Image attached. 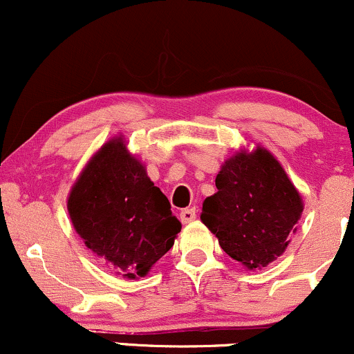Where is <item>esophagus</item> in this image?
<instances>
[{
  "mask_svg": "<svg viewBox=\"0 0 354 354\" xmlns=\"http://www.w3.org/2000/svg\"><path fill=\"white\" fill-rule=\"evenodd\" d=\"M180 219L183 224H189L196 219V209L194 207H188V209H183L180 212Z\"/></svg>",
  "mask_w": 354,
  "mask_h": 354,
  "instance_id": "esophagus-1",
  "label": "esophagus"
}]
</instances>
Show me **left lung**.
Wrapping results in <instances>:
<instances>
[{"label": "left lung", "mask_w": 354, "mask_h": 354, "mask_svg": "<svg viewBox=\"0 0 354 354\" xmlns=\"http://www.w3.org/2000/svg\"><path fill=\"white\" fill-rule=\"evenodd\" d=\"M216 188L204 199L201 221L224 252L249 270L277 261L304 212L299 189L279 160L261 145L237 151L221 166Z\"/></svg>", "instance_id": "left-lung-1"}]
</instances>
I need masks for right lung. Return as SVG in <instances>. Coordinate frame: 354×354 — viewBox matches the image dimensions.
Segmentation results:
<instances>
[{
  "instance_id": "add662e5",
  "label": "right lung",
  "mask_w": 354,
  "mask_h": 354,
  "mask_svg": "<svg viewBox=\"0 0 354 354\" xmlns=\"http://www.w3.org/2000/svg\"><path fill=\"white\" fill-rule=\"evenodd\" d=\"M67 211L84 244L129 280L147 275L181 231L168 198L129 151L123 135L87 161L72 185Z\"/></svg>"
}]
</instances>
